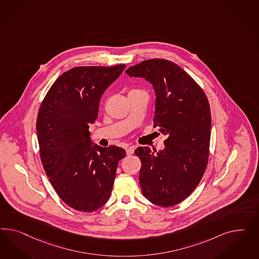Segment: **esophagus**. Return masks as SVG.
I'll list each match as a JSON object with an SVG mask.
<instances>
[{
	"label": "esophagus",
	"mask_w": 259,
	"mask_h": 259,
	"mask_svg": "<svg viewBox=\"0 0 259 259\" xmlns=\"http://www.w3.org/2000/svg\"><path fill=\"white\" fill-rule=\"evenodd\" d=\"M135 149H136V146H129V147H127V148H126V154H127V156L133 155Z\"/></svg>",
	"instance_id": "34e87169"
}]
</instances>
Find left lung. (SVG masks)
<instances>
[{"mask_svg": "<svg viewBox=\"0 0 259 259\" xmlns=\"http://www.w3.org/2000/svg\"><path fill=\"white\" fill-rule=\"evenodd\" d=\"M125 72L153 84L154 127L167 136L163 150L135 151L141 160V192L160 207L181 203L199 184L208 164L211 110L207 96L186 71L168 60L143 61Z\"/></svg>", "mask_w": 259, "mask_h": 259, "instance_id": "8db88e82", "label": "left lung"}]
</instances>
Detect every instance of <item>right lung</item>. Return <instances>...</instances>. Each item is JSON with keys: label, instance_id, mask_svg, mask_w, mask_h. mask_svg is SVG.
I'll return each mask as SVG.
<instances>
[{"label": "right lung", "instance_id": "add662e5", "mask_svg": "<svg viewBox=\"0 0 259 259\" xmlns=\"http://www.w3.org/2000/svg\"><path fill=\"white\" fill-rule=\"evenodd\" d=\"M78 66L64 72L39 107V157L56 193L80 212H94L109 200L118 160L125 150L91 145L89 125L98 118L103 92L125 68Z\"/></svg>", "mask_w": 259, "mask_h": 259}]
</instances>
